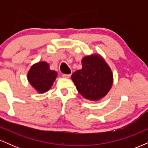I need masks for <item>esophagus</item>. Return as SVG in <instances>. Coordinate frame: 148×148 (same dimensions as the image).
Listing matches in <instances>:
<instances>
[{"label":"esophagus","instance_id":"34e87169","mask_svg":"<svg viewBox=\"0 0 148 148\" xmlns=\"http://www.w3.org/2000/svg\"><path fill=\"white\" fill-rule=\"evenodd\" d=\"M71 74H62V76H63L64 78H69L70 77Z\"/></svg>","mask_w":148,"mask_h":148}]
</instances>
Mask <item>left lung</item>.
<instances>
[{"instance_id":"left-lung-1","label":"left lung","mask_w":148,"mask_h":148,"mask_svg":"<svg viewBox=\"0 0 148 148\" xmlns=\"http://www.w3.org/2000/svg\"><path fill=\"white\" fill-rule=\"evenodd\" d=\"M81 62L82 69L73 73L72 81L84 97L92 101L99 100L108 93L113 84L111 68L97 54L84 57Z\"/></svg>"}]
</instances>
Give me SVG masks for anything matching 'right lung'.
<instances>
[{
    "label": "right lung",
    "mask_w": 148,
    "mask_h": 148,
    "mask_svg": "<svg viewBox=\"0 0 148 148\" xmlns=\"http://www.w3.org/2000/svg\"><path fill=\"white\" fill-rule=\"evenodd\" d=\"M57 75L56 71L49 69L47 62L42 61L32 66L28 73V79L35 90L44 93L50 89Z\"/></svg>",
    "instance_id": "add662e5"
}]
</instances>
